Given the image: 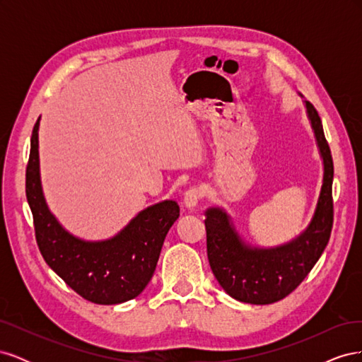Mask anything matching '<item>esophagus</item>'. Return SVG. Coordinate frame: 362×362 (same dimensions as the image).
Returning a JSON list of instances; mask_svg holds the SVG:
<instances>
[{"label":"esophagus","mask_w":362,"mask_h":362,"mask_svg":"<svg viewBox=\"0 0 362 362\" xmlns=\"http://www.w3.org/2000/svg\"><path fill=\"white\" fill-rule=\"evenodd\" d=\"M202 198V192L199 189H189L187 192L184 193V205L189 208V210H193V208L198 206L199 201Z\"/></svg>","instance_id":"1"}]
</instances>
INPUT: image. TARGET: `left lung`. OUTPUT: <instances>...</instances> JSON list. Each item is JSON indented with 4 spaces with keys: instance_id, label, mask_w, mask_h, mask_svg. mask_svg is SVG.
I'll list each match as a JSON object with an SVG mask.
<instances>
[{
    "instance_id": "8db88e82",
    "label": "left lung",
    "mask_w": 362,
    "mask_h": 362,
    "mask_svg": "<svg viewBox=\"0 0 362 362\" xmlns=\"http://www.w3.org/2000/svg\"><path fill=\"white\" fill-rule=\"evenodd\" d=\"M303 105L323 164L319 199L303 231L287 243L261 247L240 235L225 208L208 206L204 213L210 267L221 287L238 302L269 305L284 299L306 278L329 242L334 163L319 113L310 101L303 100Z\"/></svg>"
}]
</instances>
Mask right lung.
Instances as JSON below:
<instances>
[{
  "mask_svg": "<svg viewBox=\"0 0 362 362\" xmlns=\"http://www.w3.org/2000/svg\"><path fill=\"white\" fill-rule=\"evenodd\" d=\"M39 125L40 117L31 134L25 192L43 259L74 291L93 303L116 305L137 298L154 275L164 238L180 217V205L172 199L149 205L110 238L74 235L52 214L43 194Z\"/></svg>",
  "mask_w": 362,
  "mask_h": 362,
  "instance_id": "obj_1",
  "label": "right lung"
}]
</instances>
